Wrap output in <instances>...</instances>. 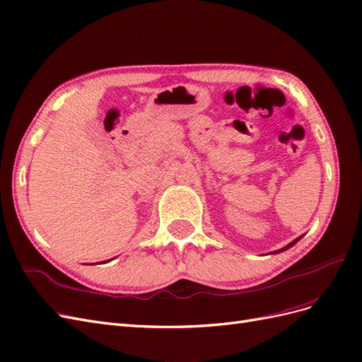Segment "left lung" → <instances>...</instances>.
Segmentation results:
<instances>
[{
	"label": "left lung",
	"instance_id": "1",
	"mask_svg": "<svg viewBox=\"0 0 362 362\" xmlns=\"http://www.w3.org/2000/svg\"><path fill=\"white\" fill-rule=\"evenodd\" d=\"M302 237H303V235H300V237H298V238H296V240H293V242H291V243H288V245H287V246H284V247H282V249H278V250H275V252H272V254H279V252H284V250H287V249H290V247H291V246H294V245H296V243H298V242H299V240H300V238H302Z\"/></svg>",
	"mask_w": 362,
	"mask_h": 362
}]
</instances>
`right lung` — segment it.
Wrapping results in <instances>:
<instances>
[{"mask_svg": "<svg viewBox=\"0 0 362 362\" xmlns=\"http://www.w3.org/2000/svg\"><path fill=\"white\" fill-rule=\"evenodd\" d=\"M107 261H110V259H107ZM105 262V261H104ZM95 264H96V262H95Z\"/></svg>", "mask_w": 362, "mask_h": 362, "instance_id": "1", "label": "right lung"}]
</instances>
